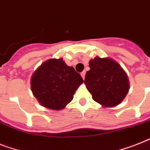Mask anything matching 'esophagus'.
I'll list each match as a JSON object with an SVG mask.
<instances>
[{
  "mask_svg": "<svg viewBox=\"0 0 150 150\" xmlns=\"http://www.w3.org/2000/svg\"><path fill=\"white\" fill-rule=\"evenodd\" d=\"M81 76H82V77H83V79H84V78H85V74H86V72H85V71H83L82 73H81Z\"/></svg>",
  "mask_w": 150,
  "mask_h": 150,
  "instance_id": "esophagus-1",
  "label": "esophagus"
}]
</instances>
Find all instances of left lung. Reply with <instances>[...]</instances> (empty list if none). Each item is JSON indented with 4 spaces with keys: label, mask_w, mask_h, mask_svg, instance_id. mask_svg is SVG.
Wrapping results in <instances>:
<instances>
[{
    "label": "left lung",
    "mask_w": 150,
    "mask_h": 150,
    "mask_svg": "<svg viewBox=\"0 0 150 150\" xmlns=\"http://www.w3.org/2000/svg\"><path fill=\"white\" fill-rule=\"evenodd\" d=\"M89 67L84 83L93 100L104 107L120 104L129 89L127 75L120 65L110 58L96 57Z\"/></svg>",
    "instance_id": "1"
}]
</instances>
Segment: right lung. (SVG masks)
Instances as JSON below:
<instances>
[{
	"label": "right lung",
	"instance_id": "obj_1",
	"mask_svg": "<svg viewBox=\"0 0 150 150\" xmlns=\"http://www.w3.org/2000/svg\"><path fill=\"white\" fill-rule=\"evenodd\" d=\"M83 82L82 76L73 67L67 66L62 58H54L43 63L35 70L30 86L33 94L42 106L60 110L73 100Z\"/></svg>",
	"mask_w": 150,
	"mask_h": 150
}]
</instances>
